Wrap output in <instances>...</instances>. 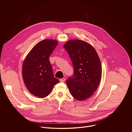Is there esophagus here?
Masks as SVG:
<instances>
[{
  "mask_svg": "<svg viewBox=\"0 0 132 132\" xmlns=\"http://www.w3.org/2000/svg\"><path fill=\"white\" fill-rule=\"evenodd\" d=\"M65 79L64 78H61V79H60L59 80L60 82H64V81H65Z\"/></svg>",
  "mask_w": 132,
  "mask_h": 132,
  "instance_id": "1",
  "label": "esophagus"
}]
</instances>
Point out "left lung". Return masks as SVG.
I'll use <instances>...</instances> for the list:
<instances>
[{"mask_svg":"<svg viewBox=\"0 0 132 132\" xmlns=\"http://www.w3.org/2000/svg\"><path fill=\"white\" fill-rule=\"evenodd\" d=\"M73 62L74 74L66 81L71 95L78 101L89 98L97 88L102 67L97 52L90 44L71 39L63 46Z\"/></svg>","mask_w":132,"mask_h":132,"instance_id":"1","label":"left lung"}]
</instances>
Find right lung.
<instances>
[{
	"label": "right lung",
	"mask_w": 132,
	"mask_h": 132,
	"mask_svg": "<svg viewBox=\"0 0 132 132\" xmlns=\"http://www.w3.org/2000/svg\"><path fill=\"white\" fill-rule=\"evenodd\" d=\"M58 41L46 39L37 43L25 57L22 65L23 80L28 90L44 98L50 94L59 81L54 77L49 57Z\"/></svg>",
	"instance_id": "1"
}]
</instances>
